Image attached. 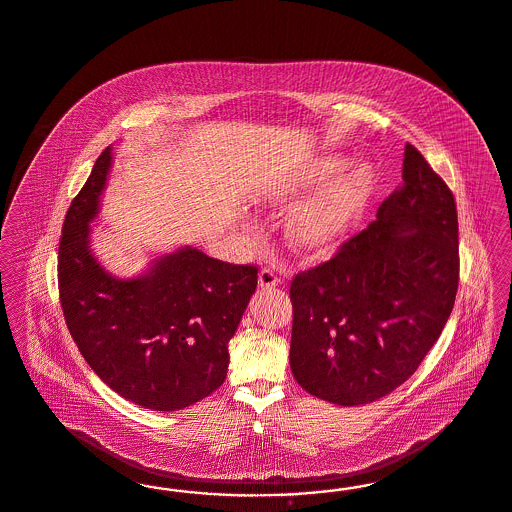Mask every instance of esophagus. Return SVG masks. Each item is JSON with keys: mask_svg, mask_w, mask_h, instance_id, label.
<instances>
[{"mask_svg": "<svg viewBox=\"0 0 512 512\" xmlns=\"http://www.w3.org/2000/svg\"><path fill=\"white\" fill-rule=\"evenodd\" d=\"M259 285H261L263 289H272V287L280 285V278L276 276V272H274L272 268H263V270L259 272Z\"/></svg>", "mask_w": 512, "mask_h": 512, "instance_id": "34e87169", "label": "esophagus"}]
</instances>
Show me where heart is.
Wrapping results in <instances>:
<instances>
[{"label":"heart","mask_w":512,"mask_h":512,"mask_svg":"<svg viewBox=\"0 0 512 512\" xmlns=\"http://www.w3.org/2000/svg\"><path fill=\"white\" fill-rule=\"evenodd\" d=\"M318 187V193L302 200L285 219V236L300 253L329 251L352 230L369 206L374 170L363 160L344 166L338 157H319L289 176L268 181L263 193L287 202Z\"/></svg>","instance_id":"obj_1"}]
</instances>
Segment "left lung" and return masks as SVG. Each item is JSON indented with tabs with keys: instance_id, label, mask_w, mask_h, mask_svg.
I'll return each instance as SVG.
<instances>
[{
	"instance_id": "8db88e82",
	"label": "left lung",
	"mask_w": 512,
	"mask_h": 512,
	"mask_svg": "<svg viewBox=\"0 0 512 512\" xmlns=\"http://www.w3.org/2000/svg\"><path fill=\"white\" fill-rule=\"evenodd\" d=\"M458 282L454 194L406 143L403 185L367 230L291 282L289 363L300 388L340 406L386 397L441 336Z\"/></svg>"
}]
</instances>
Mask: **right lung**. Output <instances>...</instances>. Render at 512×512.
Listing matches in <instances>:
<instances>
[{
  "label": "right lung",
  "instance_id": "obj_1",
  "mask_svg": "<svg viewBox=\"0 0 512 512\" xmlns=\"http://www.w3.org/2000/svg\"><path fill=\"white\" fill-rule=\"evenodd\" d=\"M111 159L107 147L66 213L58 247L64 318L90 369L115 393L149 410H181L225 382L229 340L255 293L257 266L185 246L136 278L107 272L90 251V221Z\"/></svg>",
  "mask_w": 512,
  "mask_h": 512
}]
</instances>
